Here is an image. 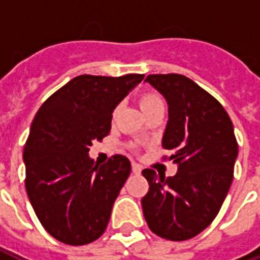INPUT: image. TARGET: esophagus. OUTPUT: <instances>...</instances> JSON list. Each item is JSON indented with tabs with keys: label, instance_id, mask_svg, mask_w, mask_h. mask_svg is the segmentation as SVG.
Returning <instances> with one entry per match:
<instances>
[{
	"label": "esophagus",
	"instance_id": "1",
	"mask_svg": "<svg viewBox=\"0 0 260 260\" xmlns=\"http://www.w3.org/2000/svg\"><path fill=\"white\" fill-rule=\"evenodd\" d=\"M132 171H134L135 174H141V173H142V167L138 163H132Z\"/></svg>",
	"mask_w": 260,
	"mask_h": 260
}]
</instances>
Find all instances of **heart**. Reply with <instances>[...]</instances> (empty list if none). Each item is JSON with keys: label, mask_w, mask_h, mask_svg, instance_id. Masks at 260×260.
<instances>
[{"label": "heart", "mask_w": 260, "mask_h": 260, "mask_svg": "<svg viewBox=\"0 0 260 260\" xmlns=\"http://www.w3.org/2000/svg\"><path fill=\"white\" fill-rule=\"evenodd\" d=\"M160 104H163V102H161V99H160L157 94H154V93H143L141 96V99H139V106H141L142 111H146L149 108L156 107V106H160ZM117 114H118V108L114 110V118L117 117Z\"/></svg>", "instance_id": "b5f03b06"}]
</instances>
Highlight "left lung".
Returning <instances> with one entry per match:
<instances>
[{"mask_svg":"<svg viewBox=\"0 0 260 260\" xmlns=\"http://www.w3.org/2000/svg\"><path fill=\"white\" fill-rule=\"evenodd\" d=\"M145 82L167 102L161 145L178 170L174 177L142 171L149 182L143 216L158 237L189 240L212 223L229 193L238 156L234 126L223 106L184 75H149Z\"/></svg>","mask_w":260,"mask_h":260,"instance_id":"8db88e82","label":"left lung"}]
</instances>
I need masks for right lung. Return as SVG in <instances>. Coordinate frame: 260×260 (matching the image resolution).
I'll use <instances>...</instances> for the list:
<instances>
[{"label": "right lung", "mask_w": 260, "mask_h": 260, "mask_svg": "<svg viewBox=\"0 0 260 260\" xmlns=\"http://www.w3.org/2000/svg\"><path fill=\"white\" fill-rule=\"evenodd\" d=\"M143 78L80 75L39 108L23 149L26 192L55 240L85 245L107 229L131 161L115 154L99 166L89 147L110 134L114 110Z\"/></svg>", "instance_id": "add662e5"}]
</instances>
